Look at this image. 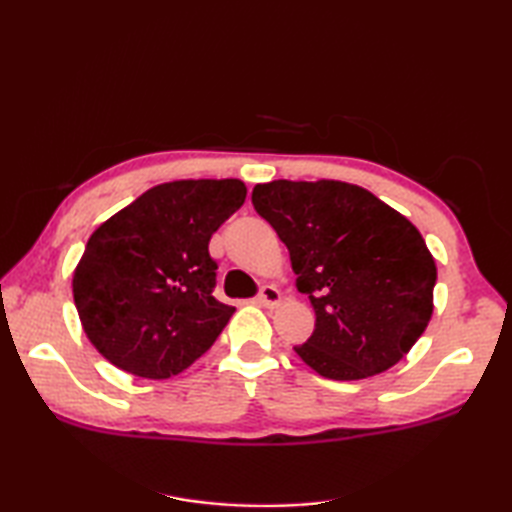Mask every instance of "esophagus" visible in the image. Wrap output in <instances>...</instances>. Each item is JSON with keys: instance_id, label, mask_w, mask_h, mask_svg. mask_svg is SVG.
Instances as JSON below:
<instances>
[{"instance_id": "esophagus-1", "label": "esophagus", "mask_w": 512, "mask_h": 512, "mask_svg": "<svg viewBox=\"0 0 512 512\" xmlns=\"http://www.w3.org/2000/svg\"><path fill=\"white\" fill-rule=\"evenodd\" d=\"M257 301L266 308H275L281 301V292L275 286H262V290H259V295H257Z\"/></svg>"}]
</instances>
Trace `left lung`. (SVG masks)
<instances>
[{"instance_id":"left-lung-1","label":"left lung","mask_w":512,"mask_h":512,"mask_svg":"<svg viewBox=\"0 0 512 512\" xmlns=\"http://www.w3.org/2000/svg\"><path fill=\"white\" fill-rule=\"evenodd\" d=\"M253 206L288 246L317 321L295 352L332 380L385 372L433 312L438 270L420 231L363 187L336 180L257 184Z\"/></svg>"}]
</instances>
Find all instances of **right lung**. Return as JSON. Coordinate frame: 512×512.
<instances>
[{
  "label": "right lung",
  "instance_id": "add662e5",
  "mask_svg": "<svg viewBox=\"0 0 512 512\" xmlns=\"http://www.w3.org/2000/svg\"><path fill=\"white\" fill-rule=\"evenodd\" d=\"M246 200L239 180H178L101 224L74 270L83 330L112 365L162 380L209 350L235 308L213 297L211 235Z\"/></svg>",
  "mask_w": 512,
  "mask_h": 512
}]
</instances>
